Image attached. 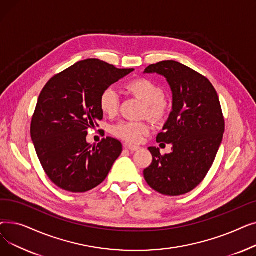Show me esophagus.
Listing matches in <instances>:
<instances>
[{"instance_id": "34e87169", "label": "esophagus", "mask_w": 256, "mask_h": 256, "mask_svg": "<svg viewBox=\"0 0 256 256\" xmlns=\"http://www.w3.org/2000/svg\"><path fill=\"white\" fill-rule=\"evenodd\" d=\"M124 148L128 150L130 152H136L138 150H140V146L137 145H132V144H124Z\"/></svg>"}]
</instances>
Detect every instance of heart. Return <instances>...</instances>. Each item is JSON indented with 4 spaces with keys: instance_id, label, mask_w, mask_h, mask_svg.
Returning <instances> with one entry per match:
<instances>
[{
    "instance_id": "1",
    "label": "heart",
    "mask_w": 256,
    "mask_h": 256,
    "mask_svg": "<svg viewBox=\"0 0 256 256\" xmlns=\"http://www.w3.org/2000/svg\"><path fill=\"white\" fill-rule=\"evenodd\" d=\"M126 89L145 102V114L156 120L163 119L166 116L169 108L168 102L163 98L162 87L154 80L146 78H135L126 84ZM119 102L117 90L113 87H106L100 96V110L106 115L113 116L117 113ZM150 130V126L145 121L122 120L112 126L111 132L115 137L128 143L137 144L142 141L143 137Z\"/></svg>"
}]
</instances>
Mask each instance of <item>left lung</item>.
<instances>
[{
  "label": "left lung",
  "instance_id": "1",
  "mask_svg": "<svg viewBox=\"0 0 256 256\" xmlns=\"http://www.w3.org/2000/svg\"><path fill=\"white\" fill-rule=\"evenodd\" d=\"M144 72L164 76L173 96L172 112L156 142L172 144L162 156L150 147L152 162L144 169L146 182L156 192L180 196L204 180L222 142L224 117L217 91L202 74L180 62L152 64Z\"/></svg>",
  "mask_w": 256,
  "mask_h": 256
}]
</instances>
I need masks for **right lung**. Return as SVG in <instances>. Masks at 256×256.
Returning <instances> with one entry per match:
<instances>
[{
    "label": "right lung",
    "mask_w": 256,
    "mask_h": 256,
    "mask_svg": "<svg viewBox=\"0 0 256 256\" xmlns=\"http://www.w3.org/2000/svg\"><path fill=\"white\" fill-rule=\"evenodd\" d=\"M132 70L87 59L55 74L44 87L32 117L31 138L48 178L60 189L84 193L98 186L121 154L118 140L106 137L90 145L86 137L102 119V92Z\"/></svg>",
    "instance_id": "obj_1"
}]
</instances>
